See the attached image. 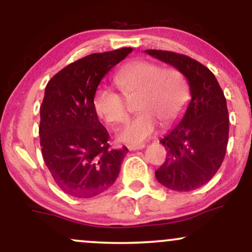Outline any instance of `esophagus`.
<instances>
[{
  "mask_svg": "<svg viewBox=\"0 0 252 252\" xmlns=\"http://www.w3.org/2000/svg\"><path fill=\"white\" fill-rule=\"evenodd\" d=\"M144 144H129L128 146V149L130 150V152H134V150H141L144 148Z\"/></svg>",
  "mask_w": 252,
  "mask_h": 252,
  "instance_id": "esophagus-1",
  "label": "esophagus"
}]
</instances>
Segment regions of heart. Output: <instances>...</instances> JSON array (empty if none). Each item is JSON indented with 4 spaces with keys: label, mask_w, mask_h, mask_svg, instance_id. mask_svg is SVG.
<instances>
[{
    "label": "heart",
    "mask_w": 252,
    "mask_h": 252,
    "mask_svg": "<svg viewBox=\"0 0 252 252\" xmlns=\"http://www.w3.org/2000/svg\"><path fill=\"white\" fill-rule=\"evenodd\" d=\"M114 82L126 98L136 96L135 109L140 111L118 132L121 142L138 144L155 134L158 121L173 123L180 116L187 102V89L174 70H161L154 63L137 60L121 68ZM94 111L110 124L126 121V102L121 94L109 89H98L94 97Z\"/></svg>",
    "instance_id": "1"
}]
</instances>
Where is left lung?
I'll use <instances>...</instances> for the list:
<instances>
[{
    "instance_id": "obj_1",
    "label": "left lung",
    "mask_w": 252,
    "mask_h": 252,
    "mask_svg": "<svg viewBox=\"0 0 252 252\" xmlns=\"http://www.w3.org/2000/svg\"><path fill=\"white\" fill-rule=\"evenodd\" d=\"M146 53L182 73L190 92L180 123L160 141L167 156L155 176L164 187L178 192L199 189L218 172L226 153L228 112L224 92L215 74L192 58L161 50Z\"/></svg>"
}]
</instances>
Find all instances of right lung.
<instances>
[{"mask_svg":"<svg viewBox=\"0 0 252 252\" xmlns=\"http://www.w3.org/2000/svg\"><path fill=\"white\" fill-rule=\"evenodd\" d=\"M132 48L94 53L48 82L40 106V146L52 178L74 198H94L114 185L128 148L111 149L94 108L98 85Z\"/></svg>","mask_w":252,"mask_h":252,"instance_id":"1","label":"right lung"}]
</instances>
